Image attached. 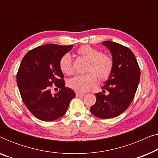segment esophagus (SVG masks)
Instances as JSON below:
<instances>
[{
    "instance_id": "obj_1",
    "label": "esophagus",
    "mask_w": 158,
    "mask_h": 158,
    "mask_svg": "<svg viewBox=\"0 0 158 158\" xmlns=\"http://www.w3.org/2000/svg\"><path fill=\"white\" fill-rule=\"evenodd\" d=\"M75 94H76V96H85V94H82V93L76 92V93H75Z\"/></svg>"
}]
</instances>
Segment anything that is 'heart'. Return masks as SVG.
Instances as JSON below:
<instances>
[{
    "label": "heart",
    "instance_id": "obj_1",
    "mask_svg": "<svg viewBox=\"0 0 158 158\" xmlns=\"http://www.w3.org/2000/svg\"><path fill=\"white\" fill-rule=\"evenodd\" d=\"M77 55L88 60L85 75H77L70 79L68 85L70 88L79 93L89 90L97 82L98 77L101 81H106L111 74L114 68L113 59L107 54L101 53L99 49L89 45H83L77 49ZM60 70L64 74L70 75L73 73L72 60L68 55H64L60 61Z\"/></svg>",
    "mask_w": 158,
    "mask_h": 158
}]
</instances>
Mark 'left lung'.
Listing matches in <instances>:
<instances>
[{"mask_svg": "<svg viewBox=\"0 0 158 158\" xmlns=\"http://www.w3.org/2000/svg\"><path fill=\"white\" fill-rule=\"evenodd\" d=\"M103 45L110 50L114 61L111 74L96 94V102L90 111L96 117L109 118L126 111L135 98L140 79V69L130 49L118 43L105 41ZM107 90L109 94L105 95Z\"/></svg>", "mask_w": 158, "mask_h": 158, "instance_id": "obj_1", "label": "left lung"}]
</instances>
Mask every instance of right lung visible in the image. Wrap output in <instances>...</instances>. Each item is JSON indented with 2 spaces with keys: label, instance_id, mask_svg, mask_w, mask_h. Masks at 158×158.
Returning <instances> with one entry per match:
<instances>
[{
  "label": "right lung",
  "instance_id": "add662e5",
  "mask_svg": "<svg viewBox=\"0 0 158 158\" xmlns=\"http://www.w3.org/2000/svg\"><path fill=\"white\" fill-rule=\"evenodd\" d=\"M73 45L55 44L37 47L26 54L16 75L17 85L27 109L39 119L50 122L66 113L74 90L65 87L60 70V59L70 52ZM55 84L60 91L52 95L51 86Z\"/></svg>",
  "mask_w": 158,
  "mask_h": 158
}]
</instances>
